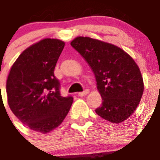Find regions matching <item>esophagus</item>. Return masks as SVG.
I'll return each instance as SVG.
<instances>
[{"label":"esophagus","mask_w":160,"mask_h":160,"mask_svg":"<svg viewBox=\"0 0 160 160\" xmlns=\"http://www.w3.org/2000/svg\"><path fill=\"white\" fill-rule=\"evenodd\" d=\"M89 93V89H85L84 92H80V93H78V95L80 96V97H83V96L87 95V94H88Z\"/></svg>","instance_id":"esophagus-1"}]
</instances>
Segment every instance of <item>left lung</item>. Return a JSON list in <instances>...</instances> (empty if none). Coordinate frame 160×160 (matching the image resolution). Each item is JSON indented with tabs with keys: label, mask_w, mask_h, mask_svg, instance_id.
I'll return each instance as SVG.
<instances>
[{
	"label": "left lung",
	"mask_w": 160,
	"mask_h": 160,
	"mask_svg": "<svg viewBox=\"0 0 160 160\" xmlns=\"http://www.w3.org/2000/svg\"><path fill=\"white\" fill-rule=\"evenodd\" d=\"M71 45L95 76L102 106L95 110L110 122H122L136 109L144 92L143 77L134 59L119 47L89 37H76Z\"/></svg>",
	"instance_id": "8db88e82"
}]
</instances>
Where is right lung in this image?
Listing matches in <instances>:
<instances>
[{"mask_svg":"<svg viewBox=\"0 0 160 160\" xmlns=\"http://www.w3.org/2000/svg\"><path fill=\"white\" fill-rule=\"evenodd\" d=\"M65 42L44 38L22 52L6 80L9 107L22 123L47 134L59 127L70 111L72 97H62L54 69Z\"/></svg>","mask_w":160,"mask_h":160,"instance_id":"1","label":"right lung"}]
</instances>
